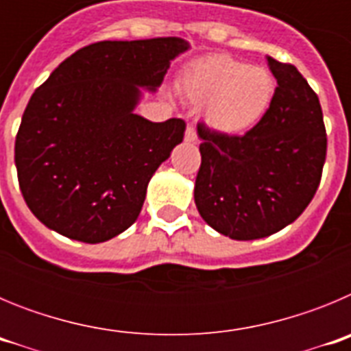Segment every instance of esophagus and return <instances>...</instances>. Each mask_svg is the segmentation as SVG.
I'll list each match as a JSON object with an SVG mask.
<instances>
[{
	"mask_svg": "<svg viewBox=\"0 0 351 351\" xmlns=\"http://www.w3.org/2000/svg\"><path fill=\"white\" fill-rule=\"evenodd\" d=\"M184 141L188 142L197 141V128H195V125H188V128H186V133H184Z\"/></svg>",
	"mask_w": 351,
	"mask_h": 351,
	"instance_id": "34e87169",
	"label": "esophagus"
}]
</instances>
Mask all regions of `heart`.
<instances>
[{
    "instance_id": "heart-1",
    "label": "heart",
    "mask_w": 351,
    "mask_h": 351,
    "mask_svg": "<svg viewBox=\"0 0 351 351\" xmlns=\"http://www.w3.org/2000/svg\"><path fill=\"white\" fill-rule=\"evenodd\" d=\"M182 91L197 105H207L206 119L219 133L241 135L269 112L276 79L263 66H247L230 56L214 54L195 61L181 79Z\"/></svg>"
}]
</instances>
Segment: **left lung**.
<instances>
[{
	"instance_id": "obj_1",
	"label": "left lung",
	"mask_w": 351,
	"mask_h": 351,
	"mask_svg": "<svg viewBox=\"0 0 351 351\" xmlns=\"http://www.w3.org/2000/svg\"><path fill=\"white\" fill-rule=\"evenodd\" d=\"M278 80L269 112L244 135L198 123L195 204L207 225L253 241L295 221L320 186L327 133L320 100L293 64L267 58Z\"/></svg>"
}]
</instances>
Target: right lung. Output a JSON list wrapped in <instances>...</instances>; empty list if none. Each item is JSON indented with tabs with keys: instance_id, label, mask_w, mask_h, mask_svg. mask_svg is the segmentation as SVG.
Segmentation results:
<instances>
[{
	"instance_id": "1",
	"label": "right lung",
	"mask_w": 351,
	"mask_h": 351,
	"mask_svg": "<svg viewBox=\"0 0 351 351\" xmlns=\"http://www.w3.org/2000/svg\"><path fill=\"white\" fill-rule=\"evenodd\" d=\"M188 43L176 36L91 43L36 88L15 137L23 197L45 226L105 243L135 223L147 182L182 142L178 117L133 114L141 88H158Z\"/></svg>"
}]
</instances>
